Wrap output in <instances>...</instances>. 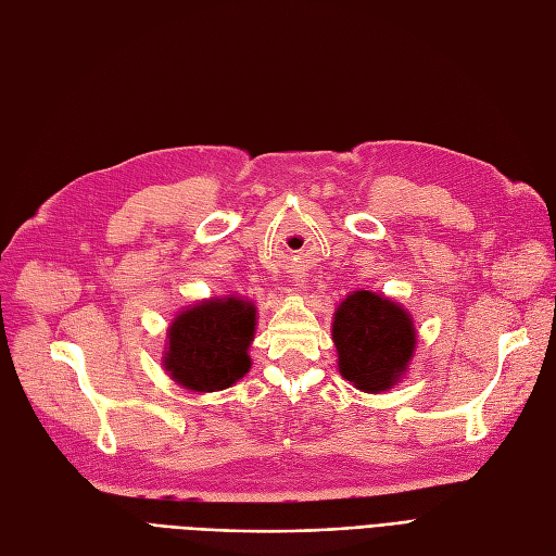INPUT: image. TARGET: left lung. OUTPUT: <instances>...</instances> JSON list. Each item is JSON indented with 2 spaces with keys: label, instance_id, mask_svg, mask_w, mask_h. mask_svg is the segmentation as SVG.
Returning a JSON list of instances; mask_svg holds the SVG:
<instances>
[{
  "label": "left lung",
  "instance_id": "1",
  "mask_svg": "<svg viewBox=\"0 0 556 556\" xmlns=\"http://www.w3.org/2000/svg\"><path fill=\"white\" fill-rule=\"evenodd\" d=\"M341 376L362 392H382L406 371L415 350L410 315L374 292L350 294L333 317Z\"/></svg>",
  "mask_w": 556,
  "mask_h": 556
}]
</instances>
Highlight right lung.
Returning a JSON list of instances; mask_svg holds the SVG:
<instances>
[{"instance_id":"1","label":"right lung","mask_w":556,"mask_h":556,"mask_svg":"<svg viewBox=\"0 0 556 556\" xmlns=\"http://www.w3.org/2000/svg\"><path fill=\"white\" fill-rule=\"evenodd\" d=\"M255 319V306L239 296L211 299L188 308L169 329L164 368L188 390H225L248 374Z\"/></svg>"}]
</instances>
